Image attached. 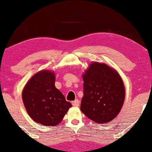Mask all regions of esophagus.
Here are the masks:
<instances>
[{"mask_svg": "<svg viewBox=\"0 0 152 152\" xmlns=\"http://www.w3.org/2000/svg\"><path fill=\"white\" fill-rule=\"evenodd\" d=\"M72 105L74 106H79V101H78V99H76V100L74 101V102H72Z\"/></svg>", "mask_w": 152, "mask_h": 152, "instance_id": "1", "label": "esophagus"}]
</instances>
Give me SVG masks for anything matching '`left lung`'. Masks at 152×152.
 <instances>
[{
    "mask_svg": "<svg viewBox=\"0 0 152 152\" xmlns=\"http://www.w3.org/2000/svg\"><path fill=\"white\" fill-rule=\"evenodd\" d=\"M81 111L98 124L112 121L125 99L124 82L118 72L105 64L93 62L83 74Z\"/></svg>",
    "mask_w": 152,
    "mask_h": 152,
    "instance_id": "1",
    "label": "left lung"
}]
</instances>
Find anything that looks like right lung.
<instances>
[{
    "label": "right lung",
    "mask_w": 152,
    "mask_h": 152,
    "mask_svg": "<svg viewBox=\"0 0 152 152\" xmlns=\"http://www.w3.org/2000/svg\"><path fill=\"white\" fill-rule=\"evenodd\" d=\"M55 74L42 70L34 75L23 90L22 99L27 113L34 121L56 126L72 105L55 86Z\"/></svg>",
    "instance_id": "right-lung-1"
}]
</instances>
